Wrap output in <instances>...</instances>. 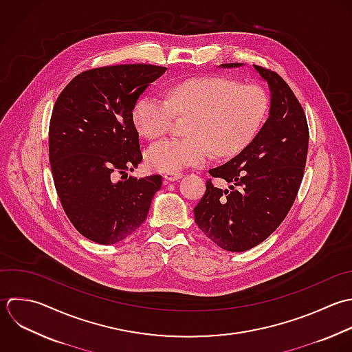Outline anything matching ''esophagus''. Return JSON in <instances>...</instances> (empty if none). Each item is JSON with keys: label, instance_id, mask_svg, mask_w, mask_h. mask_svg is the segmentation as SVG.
Returning <instances> with one entry per match:
<instances>
[{"label": "esophagus", "instance_id": "esophagus-1", "mask_svg": "<svg viewBox=\"0 0 352 352\" xmlns=\"http://www.w3.org/2000/svg\"><path fill=\"white\" fill-rule=\"evenodd\" d=\"M164 178V182H174V181H178L182 178V174L181 173H166L163 175Z\"/></svg>", "mask_w": 352, "mask_h": 352}]
</instances>
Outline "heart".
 Segmentation results:
<instances>
[{
  "mask_svg": "<svg viewBox=\"0 0 352 352\" xmlns=\"http://www.w3.org/2000/svg\"><path fill=\"white\" fill-rule=\"evenodd\" d=\"M168 100L156 94L141 97L133 122L146 138L166 134L175 118L193 115L188 138H167L149 146L146 164L156 171L177 173L206 163L215 151L230 156L241 151L262 126L269 98L258 85H240L225 76H199L173 85Z\"/></svg>",
  "mask_w": 352,
  "mask_h": 352,
  "instance_id": "b5f03b06",
  "label": "heart"
}]
</instances>
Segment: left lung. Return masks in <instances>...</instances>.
Instances as JSON below:
<instances>
[{"mask_svg":"<svg viewBox=\"0 0 352 352\" xmlns=\"http://www.w3.org/2000/svg\"><path fill=\"white\" fill-rule=\"evenodd\" d=\"M219 67L237 68L243 63ZM254 69L270 90L269 116L237 156L208 171L229 188H215L208 179L195 207L200 230L230 252L254 248L281 225L296 199L307 159L309 127L300 102L278 74L255 64Z\"/></svg>","mask_w":352,"mask_h":352,"instance_id":"obj_1","label":"left lung"}]
</instances>
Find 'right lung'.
I'll return each instance as SVG.
<instances>
[{"label":"right lung","instance_id":"1","mask_svg":"<svg viewBox=\"0 0 352 352\" xmlns=\"http://www.w3.org/2000/svg\"><path fill=\"white\" fill-rule=\"evenodd\" d=\"M166 71L152 64L93 68L76 75L54 104L49 162L56 192L74 228L97 244L133 234L162 188L160 175L137 179L126 171L142 160L134 105Z\"/></svg>","mask_w":352,"mask_h":352}]
</instances>
